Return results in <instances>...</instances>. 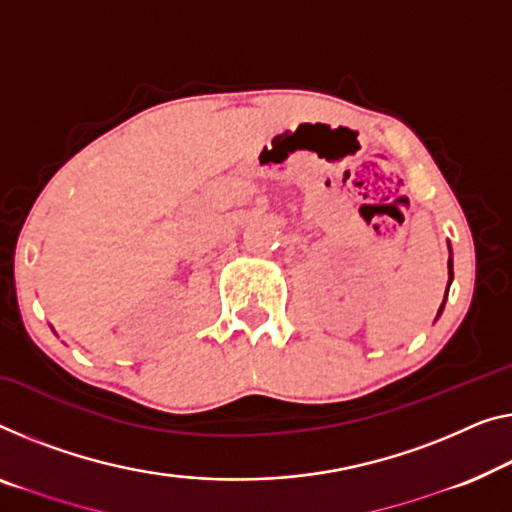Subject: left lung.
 <instances>
[{
  "label": "left lung",
  "mask_w": 512,
  "mask_h": 512,
  "mask_svg": "<svg viewBox=\"0 0 512 512\" xmlns=\"http://www.w3.org/2000/svg\"><path fill=\"white\" fill-rule=\"evenodd\" d=\"M448 269H453V266H451V262H448ZM453 273V271H451Z\"/></svg>",
  "instance_id": "left-lung-1"
}]
</instances>
